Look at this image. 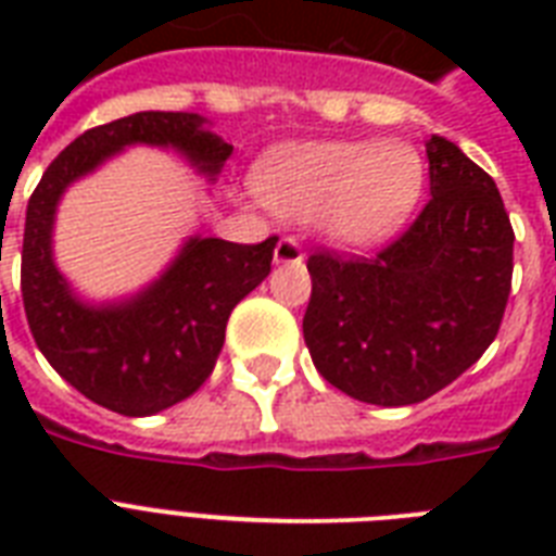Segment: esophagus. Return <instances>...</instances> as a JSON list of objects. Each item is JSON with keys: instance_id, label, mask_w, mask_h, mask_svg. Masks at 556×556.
I'll use <instances>...</instances> for the list:
<instances>
[{"instance_id": "1", "label": "esophagus", "mask_w": 556, "mask_h": 556, "mask_svg": "<svg viewBox=\"0 0 556 556\" xmlns=\"http://www.w3.org/2000/svg\"><path fill=\"white\" fill-rule=\"evenodd\" d=\"M303 262V248L296 239L286 236V239H279V244L274 248V265H300Z\"/></svg>"}]
</instances>
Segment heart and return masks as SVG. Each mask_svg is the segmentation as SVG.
Listing matches in <instances>:
<instances>
[{
    "instance_id": "1",
    "label": "heart",
    "mask_w": 556,
    "mask_h": 556,
    "mask_svg": "<svg viewBox=\"0 0 556 556\" xmlns=\"http://www.w3.org/2000/svg\"><path fill=\"white\" fill-rule=\"evenodd\" d=\"M424 164L401 141L288 143L256 164L253 187L274 213L314 218L331 242L361 248L395 230L421 195Z\"/></svg>"
}]
</instances>
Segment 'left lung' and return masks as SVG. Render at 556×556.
Returning a JSON list of instances; mask_svg holds the SVG:
<instances>
[{
  "instance_id": "left-lung-1",
  "label": "left lung",
  "mask_w": 556,
  "mask_h": 556,
  "mask_svg": "<svg viewBox=\"0 0 556 556\" xmlns=\"http://www.w3.org/2000/svg\"><path fill=\"white\" fill-rule=\"evenodd\" d=\"M427 161L432 195L397 242L371 260H308V355L364 404L435 395L484 355L508 305L514 230L493 178L441 135Z\"/></svg>"
}]
</instances>
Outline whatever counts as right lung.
<instances>
[{"label":"right lung","mask_w":556,"mask_h":556,"mask_svg":"<svg viewBox=\"0 0 556 556\" xmlns=\"http://www.w3.org/2000/svg\"><path fill=\"white\" fill-rule=\"evenodd\" d=\"M129 147L176 152L216 185L233 147L195 112H135L83 132L37 185L25 213L22 303L39 352L80 395L143 418L204 383L225 346L227 317L270 274L277 236L236 244L187 236L159 277L132 294L86 300L54 260V225L68 187Z\"/></svg>","instance_id":"add662e5"}]
</instances>
